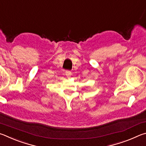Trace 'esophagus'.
Segmentation results:
<instances>
[{"label": "esophagus", "instance_id": "1", "mask_svg": "<svg viewBox=\"0 0 146 146\" xmlns=\"http://www.w3.org/2000/svg\"><path fill=\"white\" fill-rule=\"evenodd\" d=\"M65 75L67 76V78H70V76L72 75V72L70 70H66L65 72Z\"/></svg>", "mask_w": 146, "mask_h": 146}]
</instances>
